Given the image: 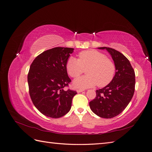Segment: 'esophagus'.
<instances>
[{"label": "esophagus", "mask_w": 152, "mask_h": 152, "mask_svg": "<svg viewBox=\"0 0 152 152\" xmlns=\"http://www.w3.org/2000/svg\"><path fill=\"white\" fill-rule=\"evenodd\" d=\"M84 91V89H77V93H81V92H83Z\"/></svg>", "instance_id": "1"}]
</instances>
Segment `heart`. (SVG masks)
I'll return each instance as SVG.
<instances>
[{
  "label": "heart",
  "mask_w": 152,
  "mask_h": 152,
  "mask_svg": "<svg viewBox=\"0 0 152 152\" xmlns=\"http://www.w3.org/2000/svg\"><path fill=\"white\" fill-rule=\"evenodd\" d=\"M87 68V75L80 77L73 80L76 88H89L98 84L104 87L110 84L115 73V66L105 55L96 50H84L79 53V59L71 56L66 63L67 72L72 77L76 78Z\"/></svg>",
  "instance_id": "heart-1"
}]
</instances>
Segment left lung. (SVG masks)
<instances>
[{
  "instance_id": "8db88e82",
  "label": "left lung",
  "mask_w": 152,
  "mask_h": 152,
  "mask_svg": "<svg viewBox=\"0 0 152 152\" xmlns=\"http://www.w3.org/2000/svg\"><path fill=\"white\" fill-rule=\"evenodd\" d=\"M112 56L115 74L112 82L96 90V98L89 102L91 110L98 116L111 118L120 114L129 103L134 93L135 73L128 59L114 49L102 47Z\"/></svg>"
}]
</instances>
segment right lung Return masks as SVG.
<instances>
[{
  "instance_id": "add662e5",
  "label": "right lung",
  "mask_w": 152,
  "mask_h": 152,
  "mask_svg": "<svg viewBox=\"0 0 152 152\" xmlns=\"http://www.w3.org/2000/svg\"><path fill=\"white\" fill-rule=\"evenodd\" d=\"M73 48H54L44 51L32 62L28 74L29 93L35 107L44 115L59 118L71 108L77 92L64 87L71 82L66 63Z\"/></svg>"
}]
</instances>
